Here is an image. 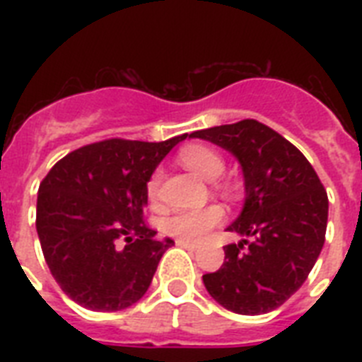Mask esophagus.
I'll list each match as a JSON object with an SVG mask.
<instances>
[{"label": "esophagus", "mask_w": 362, "mask_h": 362, "mask_svg": "<svg viewBox=\"0 0 362 362\" xmlns=\"http://www.w3.org/2000/svg\"><path fill=\"white\" fill-rule=\"evenodd\" d=\"M176 246L187 247V250H197L199 242H192V240H184V238H178V240H176Z\"/></svg>", "instance_id": "esophagus-1"}]
</instances>
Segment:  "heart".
Wrapping results in <instances>:
<instances>
[{"mask_svg": "<svg viewBox=\"0 0 362 362\" xmlns=\"http://www.w3.org/2000/svg\"><path fill=\"white\" fill-rule=\"evenodd\" d=\"M182 163L187 169L193 170L195 175L206 180H214L223 173L226 161L221 158L220 152H216L214 148L204 146V144H189L180 152ZM159 182L161 175L158 170L150 176L146 184V195L150 203H156L159 195ZM223 220V209L218 204H209L204 209L197 210H180L167 216L163 221V229L170 237L184 238V240H197L212 227H216Z\"/></svg>", "mask_w": 362, "mask_h": 362, "instance_id": "1", "label": "heart"}]
</instances>
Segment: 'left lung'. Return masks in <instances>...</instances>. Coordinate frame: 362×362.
Returning <instances> with one entry per match:
<instances>
[{"mask_svg": "<svg viewBox=\"0 0 362 362\" xmlns=\"http://www.w3.org/2000/svg\"><path fill=\"white\" fill-rule=\"evenodd\" d=\"M226 148L244 173L246 201L227 227L220 270L203 276L210 297L235 314L257 315L286 303L308 278L325 242L329 199L303 152L257 120L193 131Z\"/></svg>", "mask_w": 362, "mask_h": 362, "instance_id": "1", "label": "left lung"}]
</instances>
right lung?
<instances>
[{
    "label": "right lung",
    "instance_id": "add662e5",
    "mask_svg": "<svg viewBox=\"0 0 362 362\" xmlns=\"http://www.w3.org/2000/svg\"><path fill=\"white\" fill-rule=\"evenodd\" d=\"M186 136L93 142L67 153L42 178L37 235L50 274L76 304L118 312L148 291L175 242L158 240L144 221L146 184Z\"/></svg>",
    "mask_w": 362,
    "mask_h": 362
}]
</instances>
